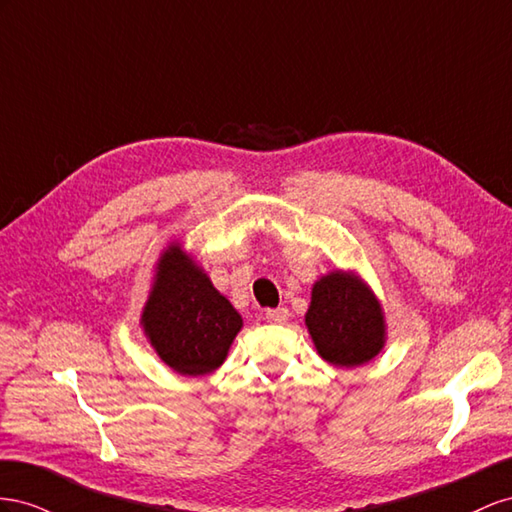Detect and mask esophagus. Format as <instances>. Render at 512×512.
Instances as JSON below:
<instances>
[{"mask_svg": "<svg viewBox=\"0 0 512 512\" xmlns=\"http://www.w3.org/2000/svg\"><path fill=\"white\" fill-rule=\"evenodd\" d=\"M266 319L270 321V324H285V321L289 319V311L285 309V306H279V309H268Z\"/></svg>", "mask_w": 512, "mask_h": 512, "instance_id": "34e87169", "label": "esophagus"}]
</instances>
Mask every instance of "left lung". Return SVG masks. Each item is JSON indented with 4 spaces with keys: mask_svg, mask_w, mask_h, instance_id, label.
<instances>
[{
    "mask_svg": "<svg viewBox=\"0 0 512 512\" xmlns=\"http://www.w3.org/2000/svg\"><path fill=\"white\" fill-rule=\"evenodd\" d=\"M317 354L334 367L354 369L371 362L388 339L384 306L354 270H330L311 289L304 313Z\"/></svg>",
    "mask_w": 512,
    "mask_h": 512,
    "instance_id": "1",
    "label": "left lung"
}]
</instances>
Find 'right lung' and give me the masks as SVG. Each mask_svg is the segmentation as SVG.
Instances as JSON below:
<instances>
[{
	"label": "right lung",
	"mask_w": 512,
	"mask_h": 512,
	"mask_svg": "<svg viewBox=\"0 0 512 512\" xmlns=\"http://www.w3.org/2000/svg\"><path fill=\"white\" fill-rule=\"evenodd\" d=\"M139 324L171 371L199 377L227 360L244 321L182 242L173 240L156 261Z\"/></svg>",
	"instance_id": "1"
}]
</instances>
